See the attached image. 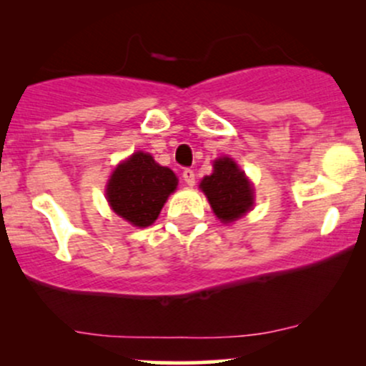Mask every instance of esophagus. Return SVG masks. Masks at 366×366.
<instances>
[{
	"instance_id": "esophagus-1",
	"label": "esophagus",
	"mask_w": 366,
	"mask_h": 366,
	"mask_svg": "<svg viewBox=\"0 0 366 366\" xmlns=\"http://www.w3.org/2000/svg\"><path fill=\"white\" fill-rule=\"evenodd\" d=\"M182 180H184V182L187 184V186H194V182H196L194 170H191V169H184V172H182Z\"/></svg>"
}]
</instances>
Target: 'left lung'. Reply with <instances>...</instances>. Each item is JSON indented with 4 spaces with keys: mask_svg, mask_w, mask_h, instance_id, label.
Instances as JSON below:
<instances>
[{
    "mask_svg": "<svg viewBox=\"0 0 366 366\" xmlns=\"http://www.w3.org/2000/svg\"><path fill=\"white\" fill-rule=\"evenodd\" d=\"M215 215L222 222H234L253 207V187L236 162L220 158L213 163V174L201 180Z\"/></svg>",
    "mask_w": 366,
    "mask_h": 366,
    "instance_id": "1",
    "label": "left lung"
}]
</instances>
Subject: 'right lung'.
Listing matches in <instances>:
<instances>
[{
	"instance_id": "1",
	"label": "right lung",
	"mask_w": 366,
	"mask_h": 366,
	"mask_svg": "<svg viewBox=\"0 0 366 366\" xmlns=\"http://www.w3.org/2000/svg\"><path fill=\"white\" fill-rule=\"evenodd\" d=\"M175 187L174 172L159 167L151 154L137 151L113 172L107 197L117 215L136 227H148L157 220Z\"/></svg>"
}]
</instances>
